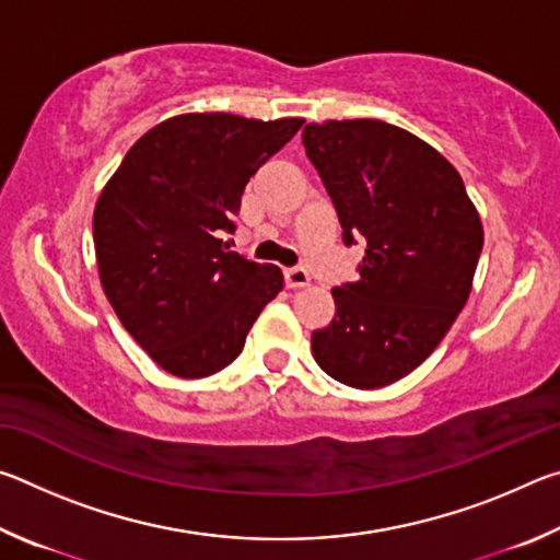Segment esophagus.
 <instances>
[{"mask_svg": "<svg viewBox=\"0 0 560 560\" xmlns=\"http://www.w3.org/2000/svg\"><path fill=\"white\" fill-rule=\"evenodd\" d=\"M308 281H311V277H308V271L303 269V267H291V269H287V287L301 289V287H306Z\"/></svg>", "mask_w": 560, "mask_h": 560, "instance_id": "34e87169", "label": "esophagus"}]
</instances>
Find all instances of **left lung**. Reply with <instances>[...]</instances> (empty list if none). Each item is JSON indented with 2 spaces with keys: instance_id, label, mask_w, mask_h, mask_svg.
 <instances>
[{
  "instance_id": "8db88e82",
  "label": "left lung",
  "mask_w": 560,
  "mask_h": 560,
  "mask_svg": "<svg viewBox=\"0 0 560 560\" xmlns=\"http://www.w3.org/2000/svg\"><path fill=\"white\" fill-rule=\"evenodd\" d=\"M303 148L343 226L365 242L358 281L311 334L320 371L373 390L400 381L447 336L469 299L485 230L457 170L412 132L358 118L308 122Z\"/></svg>"
}]
</instances>
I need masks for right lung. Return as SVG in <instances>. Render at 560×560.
<instances>
[{
    "instance_id": "add662e5",
    "label": "right lung",
    "mask_w": 560,
    "mask_h": 560,
    "mask_svg": "<svg viewBox=\"0 0 560 560\" xmlns=\"http://www.w3.org/2000/svg\"><path fill=\"white\" fill-rule=\"evenodd\" d=\"M303 126L187 113L148 130L93 212L103 291L138 346L177 377H207L242 353L283 273L230 252L244 187Z\"/></svg>"
}]
</instances>
